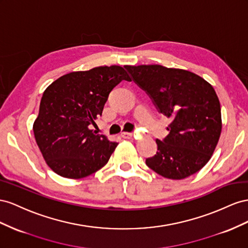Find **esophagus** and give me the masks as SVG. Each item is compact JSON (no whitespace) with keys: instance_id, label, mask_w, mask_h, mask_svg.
I'll list each match as a JSON object with an SVG mask.
<instances>
[{"instance_id":"34e87169","label":"esophagus","mask_w":248,"mask_h":248,"mask_svg":"<svg viewBox=\"0 0 248 248\" xmlns=\"http://www.w3.org/2000/svg\"><path fill=\"white\" fill-rule=\"evenodd\" d=\"M120 136H122L123 138H125V139H130L132 138V133H129V132H123L122 134H120Z\"/></svg>"}]
</instances>
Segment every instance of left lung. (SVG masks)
<instances>
[{"label": "left lung", "instance_id": "obj_1", "mask_svg": "<svg viewBox=\"0 0 248 248\" xmlns=\"http://www.w3.org/2000/svg\"><path fill=\"white\" fill-rule=\"evenodd\" d=\"M132 79L169 118L166 138L145 163L166 179L183 180L200 171L213 155L222 123L212 85L189 70L162 65H125Z\"/></svg>", "mask_w": 248, "mask_h": 248}]
</instances>
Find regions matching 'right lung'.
<instances>
[{"label": "right lung", "instance_id": "right-lung-1", "mask_svg": "<svg viewBox=\"0 0 248 248\" xmlns=\"http://www.w3.org/2000/svg\"><path fill=\"white\" fill-rule=\"evenodd\" d=\"M123 80L131 81L124 67L98 66L66 74L45 90L33 132L54 172L82 179L107 164L118 143L95 134L89 125L102 116L111 90Z\"/></svg>", "mask_w": 248, "mask_h": 248}]
</instances>
